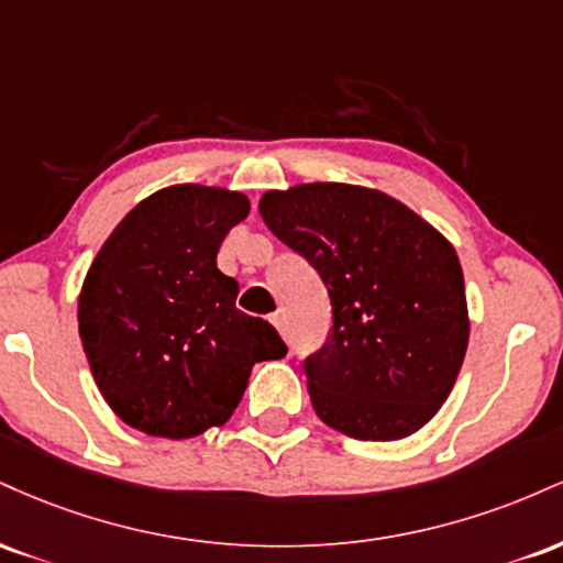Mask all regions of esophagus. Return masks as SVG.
I'll list each match as a JSON object with an SVG mask.
<instances>
[{
	"label": "esophagus",
	"mask_w": 563,
	"mask_h": 563,
	"mask_svg": "<svg viewBox=\"0 0 563 563\" xmlns=\"http://www.w3.org/2000/svg\"><path fill=\"white\" fill-rule=\"evenodd\" d=\"M269 320H273V325L277 328V333H280V335H286V318H283L280 312H275L273 318H269Z\"/></svg>",
	"instance_id": "34e87169"
}]
</instances>
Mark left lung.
<instances>
[{
  "label": "left lung",
  "mask_w": 563,
  "mask_h": 563,
  "mask_svg": "<svg viewBox=\"0 0 563 563\" xmlns=\"http://www.w3.org/2000/svg\"><path fill=\"white\" fill-rule=\"evenodd\" d=\"M260 214L331 296V341L303 363L320 421L367 442L423 429L468 349L466 283L452 243L402 200L363 185L267 190Z\"/></svg>",
  "instance_id": "obj_1"
}]
</instances>
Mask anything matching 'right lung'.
Instances as JSON below:
<instances>
[{
	"label": "right lung",
	"mask_w": 563,
	"mask_h": 563,
	"mask_svg": "<svg viewBox=\"0 0 563 563\" xmlns=\"http://www.w3.org/2000/svg\"><path fill=\"white\" fill-rule=\"evenodd\" d=\"M249 209L224 187H164L115 224L87 269L79 335L89 371L142 434L190 439L228 423L251 367L286 357L275 328L235 307L238 280L217 267Z\"/></svg>",
	"instance_id": "right-lung-1"
}]
</instances>
